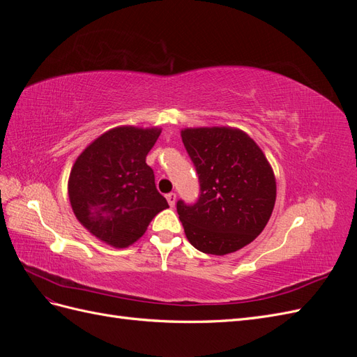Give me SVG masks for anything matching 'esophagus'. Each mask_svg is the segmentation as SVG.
<instances>
[{"mask_svg":"<svg viewBox=\"0 0 357 357\" xmlns=\"http://www.w3.org/2000/svg\"><path fill=\"white\" fill-rule=\"evenodd\" d=\"M167 201H168V204H169V207H174L176 201H177V195H176V193H168V195H167Z\"/></svg>","mask_w":357,"mask_h":357,"instance_id":"obj_1","label":"esophagus"}]
</instances>
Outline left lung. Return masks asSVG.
I'll return each instance as SVG.
<instances>
[{"instance_id": "1", "label": "left lung", "mask_w": 357, "mask_h": 357, "mask_svg": "<svg viewBox=\"0 0 357 357\" xmlns=\"http://www.w3.org/2000/svg\"><path fill=\"white\" fill-rule=\"evenodd\" d=\"M181 139L199 180L195 204L177 201L189 243L218 256L240 250L271 218L277 195L271 165L240 129L188 128Z\"/></svg>"}]
</instances>
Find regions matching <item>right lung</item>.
<instances>
[{"mask_svg": "<svg viewBox=\"0 0 357 357\" xmlns=\"http://www.w3.org/2000/svg\"><path fill=\"white\" fill-rule=\"evenodd\" d=\"M159 128L119 126L104 132L75 159L68 197L77 220L96 238L125 248L143 236L155 215L168 208L146 156Z\"/></svg>", "mask_w": 357, "mask_h": 357, "instance_id": "obj_1", "label": "right lung"}]
</instances>
